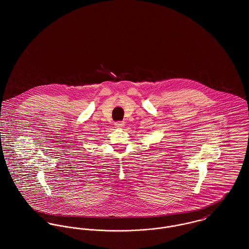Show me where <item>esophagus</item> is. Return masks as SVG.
<instances>
[{
    "instance_id": "esophagus-1",
    "label": "esophagus",
    "mask_w": 249,
    "mask_h": 249,
    "mask_svg": "<svg viewBox=\"0 0 249 249\" xmlns=\"http://www.w3.org/2000/svg\"><path fill=\"white\" fill-rule=\"evenodd\" d=\"M115 125H116L117 127H123V126H124V122H116V123H115Z\"/></svg>"
}]
</instances>
